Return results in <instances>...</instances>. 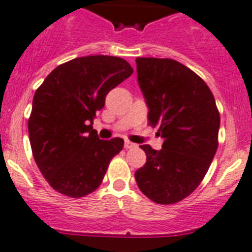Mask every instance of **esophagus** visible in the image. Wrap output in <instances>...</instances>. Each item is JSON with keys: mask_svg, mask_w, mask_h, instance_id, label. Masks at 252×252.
<instances>
[{"mask_svg": "<svg viewBox=\"0 0 252 252\" xmlns=\"http://www.w3.org/2000/svg\"><path fill=\"white\" fill-rule=\"evenodd\" d=\"M135 146H136V144H134V143L130 142V140H125V148H126V150L134 148V147H135Z\"/></svg>", "mask_w": 252, "mask_h": 252, "instance_id": "1", "label": "esophagus"}]
</instances>
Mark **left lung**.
Here are the masks:
<instances>
[{
  "label": "left lung",
  "instance_id": "left-lung-1",
  "mask_svg": "<svg viewBox=\"0 0 252 252\" xmlns=\"http://www.w3.org/2000/svg\"><path fill=\"white\" fill-rule=\"evenodd\" d=\"M148 122L158 126L162 150L147 155L135 172L138 187L158 204H174L200 185L219 146L220 113L206 82L170 58H136Z\"/></svg>",
  "mask_w": 252,
  "mask_h": 252
}]
</instances>
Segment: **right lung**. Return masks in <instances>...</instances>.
Masks as SVG:
<instances>
[{
	"label": "right lung",
	"instance_id": "1",
	"mask_svg": "<svg viewBox=\"0 0 252 252\" xmlns=\"http://www.w3.org/2000/svg\"><path fill=\"white\" fill-rule=\"evenodd\" d=\"M134 70L124 58L87 56L57 66L35 92L28 120L32 155L60 194L82 198L101 185L124 139L100 140L94 118Z\"/></svg>",
	"mask_w": 252,
	"mask_h": 252
}]
</instances>
